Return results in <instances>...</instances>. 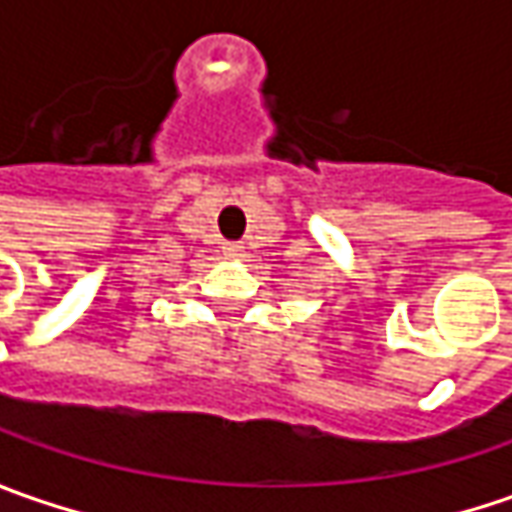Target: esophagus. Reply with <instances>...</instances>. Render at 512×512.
<instances>
[{"instance_id":"esophagus-1","label":"esophagus","mask_w":512,"mask_h":512,"mask_svg":"<svg viewBox=\"0 0 512 512\" xmlns=\"http://www.w3.org/2000/svg\"><path fill=\"white\" fill-rule=\"evenodd\" d=\"M225 256H230V259L242 256V245H239V242H227V245H225Z\"/></svg>"}]
</instances>
